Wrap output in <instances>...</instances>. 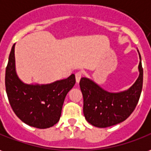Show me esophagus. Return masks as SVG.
I'll return each instance as SVG.
<instances>
[{
  "label": "esophagus",
  "mask_w": 151,
  "mask_h": 151,
  "mask_svg": "<svg viewBox=\"0 0 151 151\" xmlns=\"http://www.w3.org/2000/svg\"><path fill=\"white\" fill-rule=\"evenodd\" d=\"M82 76H83V72H82V71H78V72L76 73V81L77 83L80 82Z\"/></svg>",
  "instance_id": "34e87169"
}]
</instances>
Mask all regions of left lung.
<instances>
[{
  "label": "left lung",
  "mask_w": 151,
  "mask_h": 151,
  "mask_svg": "<svg viewBox=\"0 0 151 151\" xmlns=\"http://www.w3.org/2000/svg\"><path fill=\"white\" fill-rule=\"evenodd\" d=\"M138 69L140 75L137 81L129 89L120 93H109L89 79H81L83 112L89 123L97 127H108L125 121L132 113L139 101L143 85L141 62Z\"/></svg>",
  "instance_id": "obj_1"
}]
</instances>
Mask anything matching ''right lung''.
I'll return each instance as SVG.
<instances>
[{
	"instance_id": "right-lung-1",
	"label": "right lung",
	"mask_w": 151,
	"mask_h": 151,
	"mask_svg": "<svg viewBox=\"0 0 151 151\" xmlns=\"http://www.w3.org/2000/svg\"><path fill=\"white\" fill-rule=\"evenodd\" d=\"M14 45L9 56L5 79L10 106L27 125L39 129L51 127L60 119L64 99L76 84L75 75L49 85H26L15 71Z\"/></svg>"
}]
</instances>
